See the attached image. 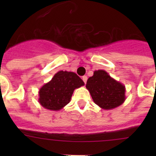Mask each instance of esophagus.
<instances>
[{"mask_svg": "<svg viewBox=\"0 0 156 156\" xmlns=\"http://www.w3.org/2000/svg\"><path fill=\"white\" fill-rule=\"evenodd\" d=\"M82 80H83V81L84 82V84H86V83H87V77L84 75V76L82 77Z\"/></svg>", "mask_w": 156, "mask_h": 156, "instance_id": "obj_1", "label": "esophagus"}]
</instances>
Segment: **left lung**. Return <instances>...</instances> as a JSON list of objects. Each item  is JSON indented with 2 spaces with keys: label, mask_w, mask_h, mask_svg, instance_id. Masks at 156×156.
I'll list each match as a JSON object with an SVG mask.
<instances>
[{
  "label": "left lung",
  "mask_w": 156,
  "mask_h": 156,
  "mask_svg": "<svg viewBox=\"0 0 156 156\" xmlns=\"http://www.w3.org/2000/svg\"><path fill=\"white\" fill-rule=\"evenodd\" d=\"M86 88L94 103L103 109L118 107L126 100L125 86L112 78L105 70L94 71V75L87 79Z\"/></svg>",
  "instance_id": "obj_1"
}]
</instances>
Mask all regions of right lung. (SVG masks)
<instances>
[{"label":"right lung","instance_id":"right-lung-1","mask_svg":"<svg viewBox=\"0 0 156 156\" xmlns=\"http://www.w3.org/2000/svg\"><path fill=\"white\" fill-rule=\"evenodd\" d=\"M84 83L75 72L59 71L38 91L41 106L51 111H59L71 101L74 90Z\"/></svg>","mask_w":156,"mask_h":156}]
</instances>
